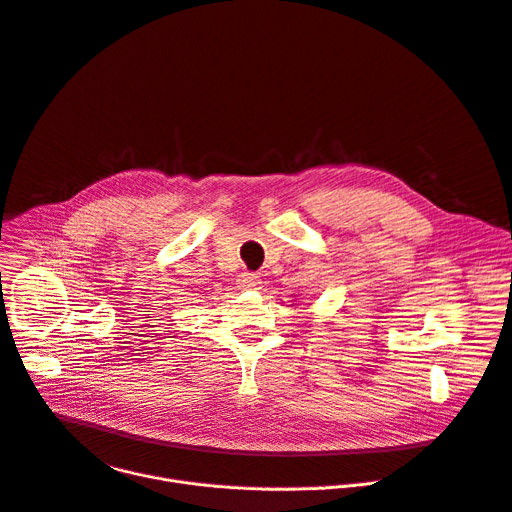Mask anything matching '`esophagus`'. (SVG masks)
<instances>
[{
  "instance_id": "34e87169",
  "label": "esophagus",
  "mask_w": 512,
  "mask_h": 512,
  "mask_svg": "<svg viewBox=\"0 0 512 512\" xmlns=\"http://www.w3.org/2000/svg\"><path fill=\"white\" fill-rule=\"evenodd\" d=\"M243 290H259L261 288V280L257 274H243L241 280H238Z\"/></svg>"
}]
</instances>
